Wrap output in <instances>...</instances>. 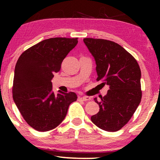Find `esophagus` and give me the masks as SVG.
Instances as JSON below:
<instances>
[{
  "mask_svg": "<svg viewBox=\"0 0 160 160\" xmlns=\"http://www.w3.org/2000/svg\"><path fill=\"white\" fill-rule=\"evenodd\" d=\"M78 98L83 100V101H88V100H90V98L88 97V96H82V97H79Z\"/></svg>",
  "mask_w": 160,
  "mask_h": 160,
  "instance_id": "obj_1",
  "label": "esophagus"
}]
</instances>
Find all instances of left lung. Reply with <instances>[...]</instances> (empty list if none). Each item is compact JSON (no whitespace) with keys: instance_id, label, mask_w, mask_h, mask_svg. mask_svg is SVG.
<instances>
[{"instance_id":"1","label":"left lung","mask_w":160,"mask_h":160,"mask_svg":"<svg viewBox=\"0 0 160 160\" xmlns=\"http://www.w3.org/2000/svg\"><path fill=\"white\" fill-rule=\"evenodd\" d=\"M84 42L95 58L97 81L109 86L106 95L94 99L100 110L91 120L102 130L116 132L130 121L141 102V69L132 55L113 41L86 38Z\"/></svg>"}]
</instances>
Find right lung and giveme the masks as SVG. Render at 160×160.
Returning a JSON list of instances; mask_svg holds the SVG:
<instances>
[{
	"instance_id": "1",
	"label": "right lung",
	"mask_w": 160,
	"mask_h": 160,
	"mask_svg": "<svg viewBox=\"0 0 160 160\" xmlns=\"http://www.w3.org/2000/svg\"><path fill=\"white\" fill-rule=\"evenodd\" d=\"M78 43V38L46 39L25 50L14 70L13 99L21 115L37 131L53 130L65 119L76 93L52 91L54 73L60 71L67 54Z\"/></svg>"
}]
</instances>
